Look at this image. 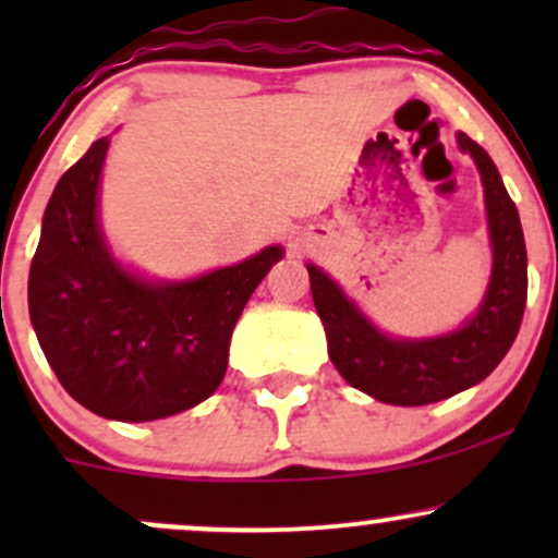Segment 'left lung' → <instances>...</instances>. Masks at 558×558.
<instances>
[{"label":"left lung","mask_w":558,"mask_h":558,"mask_svg":"<svg viewBox=\"0 0 558 558\" xmlns=\"http://www.w3.org/2000/svg\"><path fill=\"white\" fill-rule=\"evenodd\" d=\"M462 151L475 159L485 189L493 272L483 304L464 328L446 336L390 338L343 296L319 267L310 270L312 299L328 336V354L349 386L396 407H425L485 380L520 332L527 301V248L520 213L506 194L501 175L483 146L457 136Z\"/></svg>","instance_id":"1"}]
</instances>
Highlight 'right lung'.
I'll list each match as a JSON object with an SVG mask.
<instances>
[{
	"label": "right lung",
	"mask_w": 558,
	"mask_h": 558,
	"mask_svg": "<svg viewBox=\"0 0 558 558\" xmlns=\"http://www.w3.org/2000/svg\"><path fill=\"white\" fill-rule=\"evenodd\" d=\"M110 136L57 183L31 262L28 310L62 388L88 412L149 422L215 393L243 306L280 246L181 283H151L112 257L99 228V175Z\"/></svg>",
	"instance_id": "1"
}]
</instances>
